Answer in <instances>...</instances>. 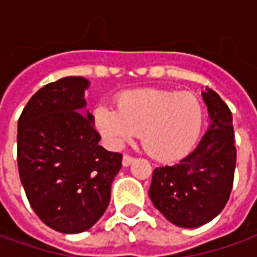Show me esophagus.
I'll use <instances>...</instances> for the list:
<instances>
[{
	"mask_svg": "<svg viewBox=\"0 0 257 257\" xmlns=\"http://www.w3.org/2000/svg\"><path fill=\"white\" fill-rule=\"evenodd\" d=\"M134 160H135V159L132 158V156H129V155H123V158H122V165L125 166V167H128Z\"/></svg>",
	"mask_w": 257,
	"mask_h": 257,
	"instance_id": "esophagus-1",
	"label": "esophagus"
}]
</instances>
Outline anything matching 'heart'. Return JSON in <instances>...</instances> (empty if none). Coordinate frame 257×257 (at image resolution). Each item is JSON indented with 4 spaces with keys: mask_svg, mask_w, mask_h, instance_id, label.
<instances>
[{
    "mask_svg": "<svg viewBox=\"0 0 257 257\" xmlns=\"http://www.w3.org/2000/svg\"><path fill=\"white\" fill-rule=\"evenodd\" d=\"M95 128L112 146H122L141 134L152 158L172 162L191 152L200 138L204 109L193 92L165 88L129 90L116 97V109L98 105Z\"/></svg>",
    "mask_w": 257,
    "mask_h": 257,
    "instance_id": "heart-1",
    "label": "heart"
}]
</instances>
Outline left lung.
Segmentation results:
<instances>
[{
    "label": "left lung",
    "instance_id": "8db88e82",
    "mask_svg": "<svg viewBox=\"0 0 257 257\" xmlns=\"http://www.w3.org/2000/svg\"><path fill=\"white\" fill-rule=\"evenodd\" d=\"M209 126L188 156L153 170L149 197L156 208L180 228L212 221L231 195L236 166L231 109L214 90L202 92Z\"/></svg>",
    "mask_w": 257,
    "mask_h": 257
}]
</instances>
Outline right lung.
<instances>
[{
    "label": "right lung",
    "instance_id": "right-lung-1",
    "mask_svg": "<svg viewBox=\"0 0 257 257\" xmlns=\"http://www.w3.org/2000/svg\"><path fill=\"white\" fill-rule=\"evenodd\" d=\"M90 81L70 76L35 92L18 119V170L42 222L62 233L90 229L105 212L122 155L98 142L85 109Z\"/></svg>",
    "mask_w": 257,
    "mask_h": 257
}]
</instances>
